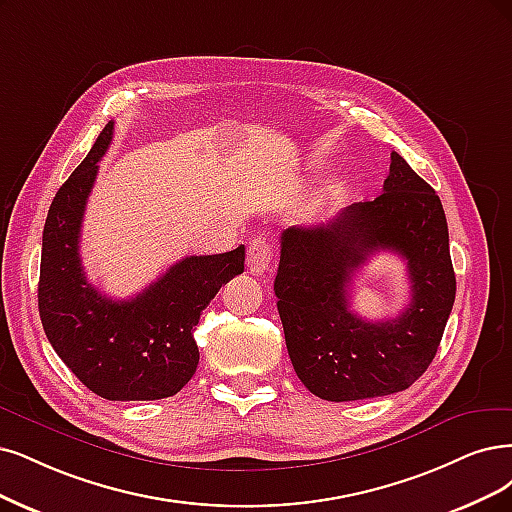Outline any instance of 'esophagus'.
<instances>
[{"label": "esophagus", "instance_id": "obj_1", "mask_svg": "<svg viewBox=\"0 0 512 512\" xmlns=\"http://www.w3.org/2000/svg\"><path fill=\"white\" fill-rule=\"evenodd\" d=\"M246 266H249V272L259 276L263 272H268L272 266V246L266 238H253L249 242V249H246Z\"/></svg>", "mask_w": 512, "mask_h": 512}]
</instances>
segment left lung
Wrapping results in <instances>:
<instances>
[{
    "label": "left lung",
    "mask_w": 512,
    "mask_h": 512,
    "mask_svg": "<svg viewBox=\"0 0 512 512\" xmlns=\"http://www.w3.org/2000/svg\"><path fill=\"white\" fill-rule=\"evenodd\" d=\"M380 250L406 259L412 304L401 317L369 324L349 310L347 291ZM274 293L293 369L312 394L344 403L409 388L437 354L456 299L437 192L392 151L375 200L282 232Z\"/></svg>",
    "instance_id": "1"
}]
</instances>
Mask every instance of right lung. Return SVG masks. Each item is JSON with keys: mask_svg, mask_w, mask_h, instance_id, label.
<instances>
[{"mask_svg": "<svg viewBox=\"0 0 512 512\" xmlns=\"http://www.w3.org/2000/svg\"><path fill=\"white\" fill-rule=\"evenodd\" d=\"M111 137L113 122H107L50 204L37 306L54 352L88 390L107 401H156L177 394L196 373L194 329L217 291L244 272V244L221 255L185 257L132 299H109L92 287L80 259V232Z\"/></svg>", "mask_w": 512, "mask_h": 512, "instance_id": "add662e5", "label": "right lung"}]
</instances>
